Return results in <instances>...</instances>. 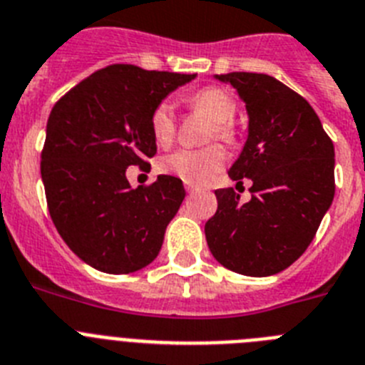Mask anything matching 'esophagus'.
Returning <instances> with one entry per match:
<instances>
[{"label":"esophagus","mask_w":365,"mask_h":365,"mask_svg":"<svg viewBox=\"0 0 365 365\" xmlns=\"http://www.w3.org/2000/svg\"><path fill=\"white\" fill-rule=\"evenodd\" d=\"M185 189H187V192H189V195H192V192L196 191V189H195V187H192V185H187Z\"/></svg>","instance_id":"obj_1"}]
</instances>
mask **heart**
<instances>
[{"instance_id": "obj_1", "label": "heart", "mask_w": 365, "mask_h": 365, "mask_svg": "<svg viewBox=\"0 0 365 365\" xmlns=\"http://www.w3.org/2000/svg\"><path fill=\"white\" fill-rule=\"evenodd\" d=\"M189 106L195 112L204 113L213 121L209 130V138L222 139V141H233L235 130H233V117L237 112V103L226 90L217 86H207L198 90L187 99ZM152 138L160 147L169 145L176 134V117H174L173 104L163 101L154 108L150 115ZM224 167V152L217 145L205 148H180L160 161V169L165 174L176 176L189 185H204L215 174Z\"/></svg>"}]
</instances>
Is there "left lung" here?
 Listing matches in <instances>:
<instances>
[{
  "mask_svg": "<svg viewBox=\"0 0 365 365\" xmlns=\"http://www.w3.org/2000/svg\"><path fill=\"white\" fill-rule=\"evenodd\" d=\"M235 88L248 112V139L230 178L252 180V198L215 191L205 222L213 257L237 274L266 277L303 255L334 198V145L299 93L264 73L215 75Z\"/></svg>",
  "mask_w": 365,
  "mask_h": 365,
  "instance_id": "left-lung-1",
  "label": "left lung"
}]
</instances>
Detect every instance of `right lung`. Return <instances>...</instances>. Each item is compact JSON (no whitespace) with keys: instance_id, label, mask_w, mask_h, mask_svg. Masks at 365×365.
Wrapping results in <instances>:
<instances>
[{"instance_id":"add662e5","label":"right lung","mask_w":365,"mask_h":365,"mask_svg":"<svg viewBox=\"0 0 365 365\" xmlns=\"http://www.w3.org/2000/svg\"><path fill=\"white\" fill-rule=\"evenodd\" d=\"M195 77L113 64L51 110L40 163L47 207L69 250L95 270L132 274L158 257L185 189L167 174L132 189L126 169L156 154L152 112Z\"/></svg>"}]
</instances>
